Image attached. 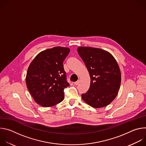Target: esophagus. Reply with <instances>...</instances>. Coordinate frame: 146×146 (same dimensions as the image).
I'll use <instances>...</instances> for the list:
<instances>
[{"instance_id": "esophagus-1", "label": "esophagus", "mask_w": 146, "mask_h": 146, "mask_svg": "<svg viewBox=\"0 0 146 146\" xmlns=\"http://www.w3.org/2000/svg\"><path fill=\"white\" fill-rule=\"evenodd\" d=\"M74 85H75V86H77V85L79 84V80H78V81H77L74 82Z\"/></svg>"}]
</instances>
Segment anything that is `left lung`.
Segmentation results:
<instances>
[{
	"mask_svg": "<svg viewBox=\"0 0 146 146\" xmlns=\"http://www.w3.org/2000/svg\"><path fill=\"white\" fill-rule=\"evenodd\" d=\"M78 53L91 78L88 91L82 99L94 108L108 106L115 98L121 84L119 68L113 56L100 48L80 47Z\"/></svg>",
	"mask_w": 146,
	"mask_h": 146,
	"instance_id": "1",
	"label": "left lung"
}]
</instances>
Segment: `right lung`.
I'll return each mask as SVG.
<instances>
[{
    "label": "right lung",
    "instance_id": "1",
    "mask_svg": "<svg viewBox=\"0 0 146 146\" xmlns=\"http://www.w3.org/2000/svg\"><path fill=\"white\" fill-rule=\"evenodd\" d=\"M69 48L55 47L40 52L27 71L26 84L35 102L45 108L64 99V89L69 86L63 63Z\"/></svg>",
    "mask_w": 146,
    "mask_h": 146
}]
</instances>
